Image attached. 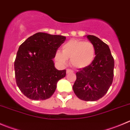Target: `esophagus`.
<instances>
[{
    "label": "esophagus",
    "mask_w": 130,
    "mask_h": 130,
    "mask_svg": "<svg viewBox=\"0 0 130 130\" xmlns=\"http://www.w3.org/2000/svg\"><path fill=\"white\" fill-rule=\"evenodd\" d=\"M66 73H67V74L73 73V71H72V70H70V69H68V70H66Z\"/></svg>",
    "instance_id": "1"
}]
</instances>
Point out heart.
Wrapping results in <instances>:
<instances>
[{"instance_id":"heart-1","label":"heart","mask_w":130,"mask_h":130,"mask_svg":"<svg viewBox=\"0 0 130 130\" xmlns=\"http://www.w3.org/2000/svg\"><path fill=\"white\" fill-rule=\"evenodd\" d=\"M95 55L96 48L92 43L72 39L63 44L62 52L57 51L55 59L61 64H65L67 59H70L71 66L83 69L92 64Z\"/></svg>"}]
</instances>
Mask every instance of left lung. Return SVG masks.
I'll return each mask as SVG.
<instances>
[{"label":"left lung","mask_w":130,"mask_h":130,"mask_svg":"<svg viewBox=\"0 0 130 130\" xmlns=\"http://www.w3.org/2000/svg\"><path fill=\"white\" fill-rule=\"evenodd\" d=\"M87 38L94 45L96 57L90 66L76 72L73 89L80 100L93 101L104 96L112 85L114 60L106 43L94 36Z\"/></svg>","instance_id":"obj_1"}]
</instances>
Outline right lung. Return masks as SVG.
Here are the masks:
<instances>
[{"mask_svg":"<svg viewBox=\"0 0 130 130\" xmlns=\"http://www.w3.org/2000/svg\"><path fill=\"white\" fill-rule=\"evenodd\" d=\"M66 37L38 32L27 38L17 52L14 61L16 82L21 92L33 100L52 96L57 83L66 76V70H58L53 59Z\"/></svg>","mask_w":130,"mask_h":130,"instance_id":"obj_1","label":"right lung"}]
</instances>
